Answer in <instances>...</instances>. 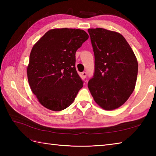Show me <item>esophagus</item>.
Here are the masks:
<instances>
[{"instance_id": "34e87169", "label": "esophagus", "mask_w": 156, "mask_h": 156, "mask_svg": "<svg viewBox=\"0 0 156 156\" xmlns=\"http://www.w3.org/2000/svg\"><path fill=\"white\" fill-rule=\"evenodd\" d=\"M82 78H85L86 77H87V73L86 72H83L82 73Z\"/></svg>"}]
</instances>
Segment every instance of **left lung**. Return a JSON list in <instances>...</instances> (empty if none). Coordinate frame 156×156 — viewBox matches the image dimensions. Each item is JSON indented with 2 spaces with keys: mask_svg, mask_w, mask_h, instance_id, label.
<instances>
[{
  "mask_svg": "<svg viewBox=\"0 0 156 156\" xmlns=\"http://www.w3.org/2000/svg\"><path fill=\"white\" fill-rule=\"evenodd\" d=\"M94 54V72L88 87L94 101L105 110L123 105L133 93L138 63L130 45L119 33L88 29Z\"/></svg>",
  "mask_w": 156,
  "mask_h": 156,
  "instance_id": "obj_1",
  "label": "left lung"
}]
</instances>
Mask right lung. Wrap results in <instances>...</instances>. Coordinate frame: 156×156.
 I'll return each mask as SVG.
<instances>
[{
  "mask_svg": "<svg viewBox=\"0 0 156 156\" xmlns=\"http://www.w3.org/2000/svg\"><path fill=\"white\" fill-rule=\"evenodd\" d=\"M88 39L78 29L48 31L33 47L27 67L28 82L39 102L49 110L68 107L83 87L76 69V52Z\"/></svg>",
  "mask_w": 156,
  "mask_h": 156,
  "instance_id": "1",
  "label": "right lung"
}]
</instances>
